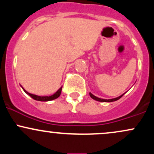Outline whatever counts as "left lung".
Instances as JSON below:
<instances>
[{
	"label": "left lung",
	"instance_id": "1",
	"mask_svg": "<svg viewBox=\"0 0 154 154\" xmlns=\"http://www.w3.org/2000/svg\"><path fill=\"white\" fill-rule=\"evenodd\" d=\"M124 94H125V93H124ZM124 94H122V95H120V96H119V97H117V98H113V99L107 100V99H102V98H98V97H96V96H95V95H93L91 93H90V95H91V97L92 98H93V99H94L95 100H98V101H100V102H112V101H115V100H119V98H121L123 96Z\"/></svg>",
	"mask_w": 154,
	"mask_h": 154
}]
</instances>
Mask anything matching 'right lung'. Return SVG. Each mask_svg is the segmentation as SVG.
<instances>
[{
	"mask_svg": "<svg viewBox=\"0 0 154 154\" xmlns=\"http://www.w3.org/2000/svg\"><path fill=\"white\" fill-rule=\"evenodd\" d=\"M23 90H24V92H25L26 94L29 95L31 98H33V99H35L36 100H40V101H48V100H54V99H56V98H57L58 97H59V95H61V93L62 87H61V88H59V91L56 92V93H54V95H51V96H39V95H33V94H31V93H28V92H26L25 90L24 89V88H23Z\"/></svg>",
	"mask_w": 154,
	"mask_h": 154,
	"instance_id": "obj_1",
	"label": "right lung"
}]
</instances>
